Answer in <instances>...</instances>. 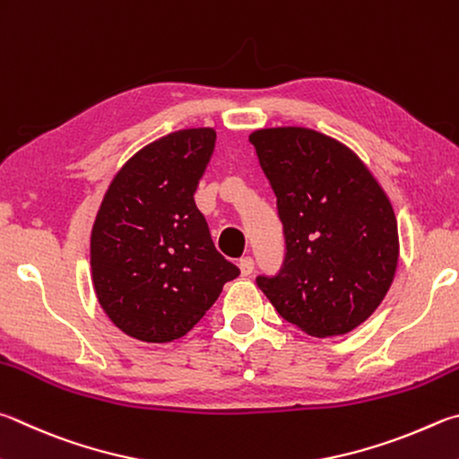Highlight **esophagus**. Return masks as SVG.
<instances>
[{
    "mask_svg": "<svg viewBox=\"0 0 459 459\" xmlns=\"http://www.w3.org/2000/svg\"><path fill=\"white\" fill-rule=\"evenodd\" d=\"M238 269L243 277H248V274H253V271H255V261L251 256H243L238 261Z\"/></svg>",
    "mask_w": 459,
    "mask_h": 459,
    "instance_id": "obj_1",
    "label": "esophagus"
}]
</instances>
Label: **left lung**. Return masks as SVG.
<instances>
[{"label": "left lung", "mask_w": 459, "mask_h": 459, "mask_svg": "<svg viewBox=\"0 0 459 459\" xmlns=\"http://www.w3.org/2000/svg\"><path fill=\"white\" fill-rule=\"evenodd\" d=\"M269 178L285 261L256 285L282 319L311 337L359 327L381 305L399 258L394 206L351 148L299 126L248 136Z\"/></svg>", "instance_id": "1"}]
</instances>
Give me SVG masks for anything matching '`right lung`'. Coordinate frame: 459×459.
Instances as JSON below:
<instances>
[{
	"mask_svg": "<svg viewBox=\"0 0 459 459\" xmlns=\"http://www.w3.org/2000/svg\"><path fill=\"white\" fill-rule=\"evenodd\" d=\"M214 143L212 128L154 140L122 166L98 208L91 282L110 321L138 341L186 335L240 273L214 248L195 203Z\"/></svg>",
	"mask_w": 459,
	"mask_h": 459,
	"instance_id": "add662e5",
	"label": "right lung"
}]
</instances>
